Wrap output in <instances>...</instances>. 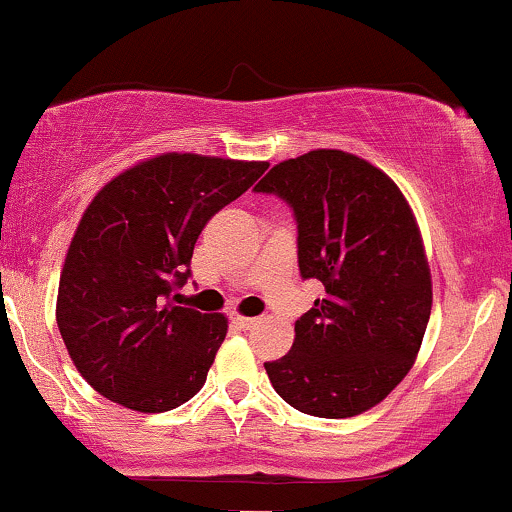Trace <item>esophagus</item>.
<instances>
[{"label":"esophagus","mask_w":512,"mask_h":512,"mask_svg":"<svg viewBox=\"0 0 512 512\" xmlns=\"http://www.w3.org/2000/svg\"><path fill=\"white\" fill-rule=\"evenodd\" d=\"M233 322L240 327V330H250L252 325H257V317H243V315H233Z\"/></svg>","instance_id":"1"}]
</instances>
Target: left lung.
Wrapping results in <instances>:
<instances>
[{
	"label": "left lung",
	"instance_id": "left-lung-1",
	"mask_svg": "<svg viewBox=\"0 0 512 512\" xmlns=\"http://www.w3.org/2000/svg\"><path fill=\"white\" fill-rule=\"evenodd\" d=\"M255 192L284 199L298 226V269L325 298L296 320V342L267 361L276 395L322 419L375 407L414 363L431 272L407 199L383 170L337 149L279 163Z\"/></svg>",
	"mask_w": 512,
	"mask_h": 512
}]
</instances>
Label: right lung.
Masks as SVG:
<instances>
[{
    "mask_svg": "<svg viewBox=\"0 0 512 512\" xmlns=\"http://www.w3.org/2000/svg\"><path fill=\"white\" fill-rule=\"evenodd\" d=\"M267 163L163 154L125 170L81 216L57 293V327L76 370L103 397L158 414L202 390L226 317L173 305L192 250Z\"/></svg>",
    "mask_w": 512,
    "mask_h": 512,
    "instance_id": "1",
    "label": "right lung"
}]
</instances>
